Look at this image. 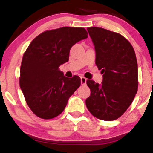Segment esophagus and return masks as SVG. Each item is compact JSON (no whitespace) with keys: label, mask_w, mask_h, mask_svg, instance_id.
Instances as JSON below:
<instances>
[{"label":"esophagus","mask_w":153,"mask_h":153,"mask_svg":"<svg viewBox=\"0 0 153 153\" xmlns=\"http://www.w3.org/2000/svg\"><path fill=\"white\" fill-rule=\"evenodd\" d=\"M87 79L85 77H81L80 78V82H81V85H85L86 84Z\"/></svg>","instance_id":"34e87169"}]
</instances>
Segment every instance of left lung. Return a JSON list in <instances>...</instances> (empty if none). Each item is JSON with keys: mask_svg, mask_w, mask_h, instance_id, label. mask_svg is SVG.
<instances>
[{"mask_svg": "<svg viewBox=\"0 0 153 153\" xmlns=\"http://www.w3.org/2000/svg\"><path fill=\"white\" fill-rule=\"evenodd\" d=\"M96 50V65L102 84L88 80L91 95L85 100L97 119L113 121L127 111L138 89V67L134 49L125 37L103 28L87 29Z\"/></svg>", "mask_w": 153, "mask_h": 153, "instance_id": "obj_1", "label": "left lung"}]
</instances>
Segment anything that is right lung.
Wrapping results in <instances>:
<instances>
[{
  "instance_id": "right-lung-1",
  "label": "right lung",
  "mask_w": 153,
  "mask_h": 153,
  "mask_svg": "<svg viewBox=\"0 0 153 153\" xmlns=\"http://www.w3.org/2000/svg\"><path fill=\"white\" fill-rule=\"evenodd\" d=\"M87 37L84 28L65 26L44 31L26 49L19 85L26 103L36 117L44 119L57 117L80 87L79 76L67 78L59 67L69 60L71 47Z\"/></svg>"
}]
</instances>
